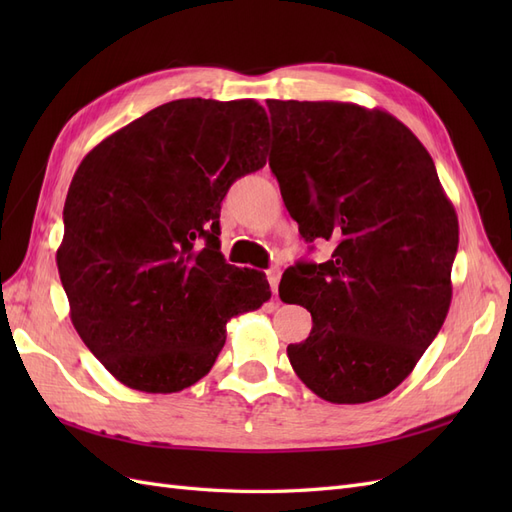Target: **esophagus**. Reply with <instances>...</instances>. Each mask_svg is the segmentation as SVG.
I'll list each match as a JSON object with an SVG mask.
<instances>
[{
  "instance_id": "34e87169",
  "label": "esophagus",
  "mask_w": 512,
  "mask_h": 512,
  "mask_svg": "<svg viewBox=\"0 0 512 512\" xmlns=\"http://www.w3.org/2000/svg\"><path fill=\"white\" fill-rule=\"evenodd\" d=\"M267 277H269V286L273 290V294L277 292V286H280V277H282V269L280 267H273L267 271Z\"/></svg>"
}]
</instances>
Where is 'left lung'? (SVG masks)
I'll return each instance as SVG.
<instances>
[{"label":"left lung","mask_w":512,"mask_h":512,"mask_svg":"<svg viewBox=\"0 0 512 512\" xmlns=\"http://www.w3.org/2000/svg\"><path fill=\"white\" fill-rule=\"evenodd\" d=\"M269 166L305 241L335 243L297 262L280 299L312 314L288 346L307 389L367 404L404 382L451 307L459 222L423 143L393 115L350 102L267 100Z\"/></svg>","instance_id":"left-lung-1"}]
</instances>
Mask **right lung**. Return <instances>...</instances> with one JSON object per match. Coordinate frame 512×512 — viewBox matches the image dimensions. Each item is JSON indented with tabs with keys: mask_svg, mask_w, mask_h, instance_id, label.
Masks as SVG:
<instances>
[{
	"mask_svg": "<svg viewBox=\"0 0 512 512\" xmlns=\"http://www.w3.org/2000/svg\"><path fill=\"white\" fill-rule=\"evenodd\" d=\"M267 128L256 100H175L76 168L57 269L76 333L130 389H188L218 359L226 322L271 299L265 273L220 252V205L267 164Z\"/></svg>",
	"mask_w": 512,
	"mask_h": 512,
	"instance_id": "right-lung-1",
	"label": "right lung"
}]
</instances>
